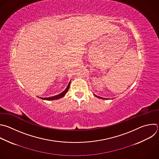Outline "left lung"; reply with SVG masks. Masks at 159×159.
<instances>
[{
	"label": "left lung",
	"instance_id": "8db88e82",
	"mask_svg": "<svg viewBox=\"0 0 159 159\" xmlns=\"http://www.w3.org/2000/svg\"><path fill=\"white\" fill-rule=\"evenodd\" d=\"M94 95L95 96V97H98V98H102V99H107V98H102V97H98V96H97V95H95L94 94Z\"/></svg>",
	"mask_w": 159,
	"mask_h": 159
}]
</instances>
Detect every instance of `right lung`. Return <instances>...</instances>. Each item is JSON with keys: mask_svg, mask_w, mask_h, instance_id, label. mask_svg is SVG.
Returning a JSON list of instances; mask_svg holds the SVG:
<instances>
[{"mask_svg": "<svg viewBox=\"0 0 159 159\" xmlns=\"http://www.w3.org/2000/svg\"><path fill=\"white\" fill-rule=\"evenodd\" d=\"M70 82L69 83L67 88L62 92L60 94H58L57 95H55V96H53V97H47V98H42V97H40L41 99H43V100H57V99H59V98H61L62 97H63L66 93L68 92L69 89V87H70Z\"/></svg>", "mask_w": 159, "mask_h": 159, "instance_id": "obj_1", "label": "right lung"}]
</instances>
